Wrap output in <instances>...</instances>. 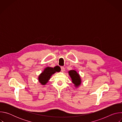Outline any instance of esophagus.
Here are the masks:
<instances>
[{"mask_svg": "<svg viewBox=\"0 0 122 122\" xmlns=\"http://www.w3.org/2000/svg\"><path fill=\"white\" fill-rule=\"evenodd\" d=\"M61 71L62 72H64L65 71V67L63 66L61 67Z\"/></svg>", "mask_w": 122, "mask_h": 122, "instance_id": "34e87169", "label": "esophagus"}]
</instances>
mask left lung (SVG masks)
Returning a JSON list of instances; mask_svg holds the SVG:
<instances>
[{
    "instance_id": "8db88e82",
    "label": "left lung",
    "mask_w": 122,
    "mask_h": 122,
    "mask_svg": "<svg viewBox=\"0 0 122 122\" xmlns=\"http://www.w3.org/2000/svg\"><path fill=\"white\" fill-rule=\"evenodd\" d=\"M69 76L71 78L72 82L74 84L75 87H78L81 84V79L80 75L75 70H71L68 71Z\"/></svg>"
}]
</instances>
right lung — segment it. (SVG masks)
<instances>
[{
	"mask_svg": "<svg viewBox=\"0 0 122 122\" xmlns=\"http://www.w3.org/2000/svg\"><path fill=\"white\" fill-rule=\"evenodd\" d=\"M60 69L59 67H47L44 69L43 71L39 75L38 79L39 82L42 85H45L50 80L52 75L55 74L56 72H59Z\"/></svg>",
	"mask_w": 122,
	"mask_h": 122,
	"instance_id": "add662e5",
	"label": "right lung"
}]
</instances>
